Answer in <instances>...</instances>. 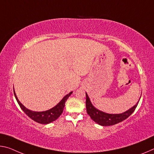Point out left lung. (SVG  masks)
I'll return each mask as SVG.
<instances>
[{
    "instance_id": "8db88e82",
    "label": "left lung",
    "mask_w": 154,
    "mask_h": 154,
    "mask_svg": "<svg viewBox=\"0 0 154 154\" xmlns=\"http://www.w3.org/2000/svg\"><path fill=\"white\" fill-rule=\"evenodd\" d=\"M136 103L135 106L130 108L129 110L126 111L124 113L119 114H107L97 109L92 106L91 102L90 101L88 96L86 94V112L88 115L90 116L92 120L97 123L103 126H110L115 125L120 122L125 120L128 119L131 114L133 113L138 106Z\"/></svg>"
}]
</instances>
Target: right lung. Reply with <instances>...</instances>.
<instances>
[{"label":"right lung","instance_id":"obj_1","mask_svg":"<svg viewBox=\"0 0 154 154\" xmlns=\"http://www.w3.org/2000/svg\"><path fill=\"white\" fill-rule=\"evenodd\" d=\"M72 92H70L69 94L66 95V96L62 99L59 103L57 106H55L54 108H51L48 110H46L45 112H33L31 111L30 109H28L26 108L23 104H22L19 100L16 97V94L15 93V91L14 90V93L15 95V97L17 100V102L19 104V106L21 108V109L24 111L26 115H27L29 118H31L34 121L37 122L38 123L41 124H48L50 123L51 122L55 121L56 119H58L61 114H62L63 110H64V108L65 106V103L68 97L70 95L72 94Z\"/></svg>","mask_w":154,"mask_h":154}]
</instances>
